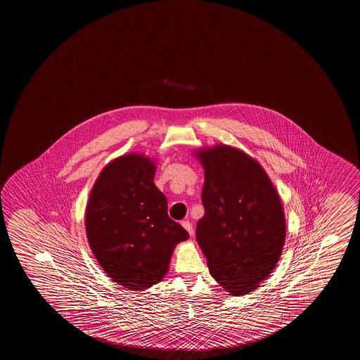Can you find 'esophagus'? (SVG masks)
<instances>
[{
	"instance_id": "1",
	"label": "esophagus",
	"mask_w": 360,
	"mask_h": 360,
	"mask_svg": "<svg viewBox=\"0 0 360 360\" xmlns=\"http://www.w3.org/2000/svg\"><path fill=\"white\" fill-rule=\"evenodd\" d=\"M182 226L184 227V230L188 232L189 236H193V227L189 221H183Z\"/></svg>"
}]
</instances>
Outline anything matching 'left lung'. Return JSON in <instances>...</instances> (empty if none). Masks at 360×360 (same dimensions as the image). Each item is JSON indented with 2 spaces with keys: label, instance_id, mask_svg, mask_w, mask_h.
<instances>
[{
  "label": "left lung",
  "instance_id": "8db88e82",
  "mask_svg": "<svg viewBox=\"0 0 360 360\" xmlns=\"http://www.w3.org/2000/svg\"><path fill=\"white\" fill-rule=\"evenodd\" d=\"M205 216L195 237L210 274L233 296L257 289L283 252L286 224L280 195L262 165L238 148H200Z\"/></svg>",
  "mask_w": 360,
  "mask_h": 360
}]
</instances>
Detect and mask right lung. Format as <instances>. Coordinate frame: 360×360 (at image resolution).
<instances>
[{
    "label": "right lung",
    "mask_w": 360,
    "mask_h": 360,
    "mask_svg": "<svg viewBox=\"0 0 360 360\" xmlns=\"http://www.w3.org/2000/svg\"><path fill=\"white\" fill-rule=\"evenodd\" d=\"M157 165L144 154L112 160L96 178L85 212L89 245L114 283L139 291L160 283L188 232L168 216L154 184Z\"/></svg>",
    "instance_id": "obj_1"
}]
</instances>
